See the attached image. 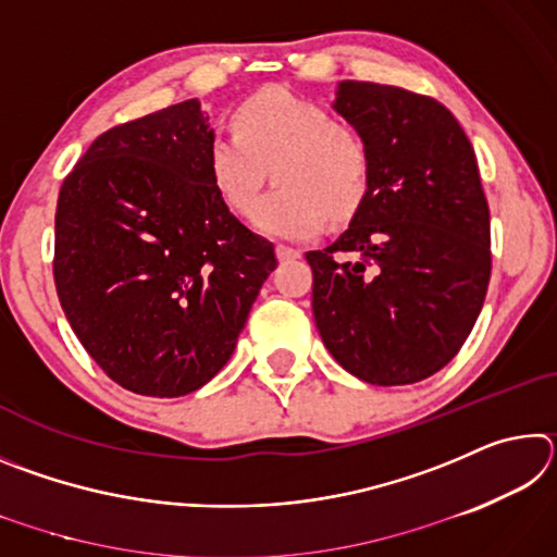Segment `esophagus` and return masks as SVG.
<instances>
[{
	"label": "esophagus",
	"instance_id": "34e87169",
	"mask_svg": "<svg viewBox=\"0 0 557 557\" xmlns=\"http://www.w3.org/2000/svg\"><path fill=\"white\" fill-rule=\"evenodd\" d=\"M275 250H277V258H280V260H292V258H299V256H301V252H299L297 248H289V245H282V243L277 245Z\"/></svg>",
	"mask_w": 557,
	"mask_h": 557
}]
</instances>
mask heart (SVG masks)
I'll return each instance as SVG.
<instances>
[{
	"mask_svg": "<svg viewBox=\"0 0 557 557\" xmlns=\"http://www.w3.org/2000/svg\"><path fill=\"white\" fill-rule=\"evenodd\" d=\"M235 135H213L209 174L231 211L248 213L275 169V191L258 203V228L305 240L322 231L326 211L351 213L369 186L371 157L358 132L317 102L287 88H268L233 112Z\"/></svg>",
	"mask_w": 557,
	"mask_h": 557,
	"instance_id": "obj_1",
	"label": "heart"
}]
</instances>
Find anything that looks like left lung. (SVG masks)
<instances>
[{"label": "left lung", "mask_w": 557, "mask_h": 557, "mask_svg": "<svg viewBox=\"0 0 557 557\" xmlns=\"http://www.w3.org/2000/svg\"><path fill=\"white\" fill-rule=\"evenodd\" d=\"M334 110L363 139L371 172L348 228L307 252L314 322L356 379L418 383L457 356L492 277L474 149L442 102L405 88L342 81Z\"/></svg>", "instance_id": "obj_1"}]
</instances>
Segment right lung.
I'll return each instance as SVG.
<instances>
[{
  "label": "right lung",
  "mask_w": 557,
  "mask_h": 557,
  "mask_svg": "<svg viewBox=\"0 0 557 557\" xmlns=\"http://www.w3.org/2000/svg\"><path fill=\"white\" fill-rule=\"evenodd\" d=\"M211 139L201 102L184 100L102 132L63 178L55 292L92 361L137 395L209 383L277 268L215 191Z\"/></svg>",
  "instance_id": "add662e5"
}]
</instances>
